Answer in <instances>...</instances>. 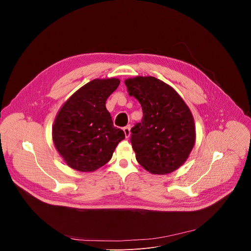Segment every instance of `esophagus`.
Listing matches in <instances>:
<instances>
[{
    "label": "esophagus",
    "mask_w": 251,
    "mask_h": 251,
    "mask_svg": "<svg viewBox=\"0 0 251 251\" xmlns=\"http://www.w3.org/2000/svg\"><path fill=\"white\" fill-rule=\"evenodd\" d=\"M123 131H124V133H125V137L126 138H129L130 137V126H126V127H124V129H123Z\"/></svg>",
    "instance_id": "obj_1"
}]
</instances>
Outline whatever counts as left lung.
<instances>
[{
    "label": "left lung",
    "instance_id": "obj_1",
    "mask_svg": "<svg viewBox=\"0 0 251 251\" xmlns=\"http://www.w3.org/2000/svg\"><path fill=\"white\" fill-rule=\"evenodd\" d=\"M125 84L143 111L130 138L138 163L152 174L174 172L186 162L195 145L189 107L171 86L153 76L129 78Z\"/></svg>",
    "mask_w": 251,
    "mask_h": 251
}]
</instances>
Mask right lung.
<instances>
[{"label":"right lung","mask_w":251,"mask_h":251,"mask_svg":"<svg viewBox=\"0 0 251 251\" xmlns=\"http://www.w3.org/2000/svg\"><path fill=\"white\" fill-rule=\"evenodd\" d=\"M119 83L117 78L94 79L78 89L57 113L52 139L70 168L80 172L97 170L109 162L118 143L125 139L105 106Z\"/></svg>","instance_id":"add662e5"}]
</instances>
